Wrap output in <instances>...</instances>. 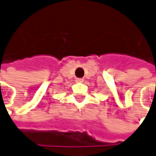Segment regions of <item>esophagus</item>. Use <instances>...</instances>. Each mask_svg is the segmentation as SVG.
Here are the masks:
<instances>
[{
    "instance_id": "34e87169",
    "label": "esophagus",
    "mask_w": 156,
    "mask_h": 156,
    "mask_svg": "<svg viewBox=\"0 0 156 156\" xmlns=\"http://www.w3.org/2000/svg\"><path fill=\"white\" fill-rule=\"evenodd\" d=\"M76 80H77V81H80V82H81V81H83V79H82V78H77V79H76Z\"/></svg>"
}]
</instances>
